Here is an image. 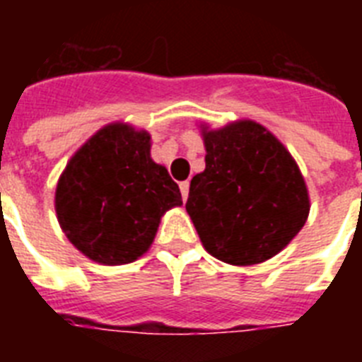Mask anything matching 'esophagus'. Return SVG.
I'll return each mask as SVG.
<instances>
[{
	"label": "esophagus",
	"instance_id": "1",
	"mask_svg": "<svg viewBox=\"0 0 362 362\" xmlns=\"http://www.w3.org/2000/svg\"><path fill=\"white\" fill-rule=\"evenodd\" d=\"M180 192H182V197H184V201L187 199V195H189V182H180Z\"/></svg>",
	"mask_w": 362,
	"mask_h": 362
}]
</instances>
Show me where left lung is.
<instances>
[{"mask_svg":"<svg viewBox=\"0 0 362 362\" xmlns=\"http://www.w3.org/2000/svg\"><path fill=\"white\" fill-rule=\"evenodd\" d=\"M206 167L186 210L206 252L229 264L263 263L293 240L310 212L295 159L270 131L242 120L203 127Z\"/></svg>","mask_w":362,"mask_h":362,"instance_id":"1","label":"left lung"}]
</instances>
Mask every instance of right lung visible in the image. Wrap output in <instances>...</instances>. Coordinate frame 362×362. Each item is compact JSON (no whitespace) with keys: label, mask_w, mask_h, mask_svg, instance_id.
<instances>
[{"label":"right lung","mask_w":362,"mask_h":362,"mask_svg":"<svg viewBox=\"0 0 362 362\" xmlns=\"http://www.w3.org/2000/svg\"><path fill=\"white\" fill-rule=\"evenodd\" d=\"M182 195L150 158V135L112 124L71 158L56 187V214L71 244L103 264H125L146 252L161 216Z\"/></svg>","instance_id":"obj_1"}]
</instances>
